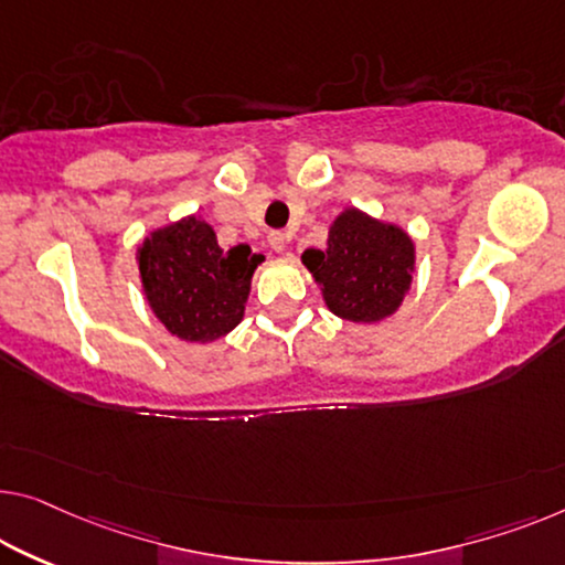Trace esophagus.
Returning a JSON list of instances; mask_svg holds the SVG:
<instances>
[{"instance_id":"1","label":"esophagus","mask_w":565,"mask_h":565,"mask_svg":"<svg viewBox=\"0 0 565 565\" xmlns=\"http://www.w3.org/2000/svg\"><path fill=\"white\" fill-rule=\"evenodd\" d=\"M268 246H271L276 254H284L286 246H289V235H286V233H271V235H268Z\"/></svg>"}]
</instances>
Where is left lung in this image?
<instances>
[{
    "instance_id": "1",
    "label": "left lung",
    "mask_w": 565,
    "mask_h": 565,
    "mask_svg": "<svg viewBox=\"0 0 565 565\" xmlns=\"http://www.w3.org/2000/svg\"><path fill=\"white\" fill-rule=\"evenodd\" d=\"M301 264L315 276L332 315L375 324L393 317L411 291L416 243L401 225L344 207L330 225L327 246L307 248Z\"/></svg>"
}]
</instances>
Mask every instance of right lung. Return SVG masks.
I'll use <instances>...</instances> for the list:
<instances>
[{"instance_id":"add662e5","label":"right lung","mask_w":565,"mask_h":565,"mask_svg":"<svg viewBox=\"0 0 565 565\" xmlns=\"http://www.w3.org/2000/svg\"><path fill=\"white\" fill-rule=\"evenodd\" d=\"M264 256L246 243L225 250L200 215L149 231L137 248L145 299L177 340L207 344L233 332L246 315L250 279Z\"/></svg>"}]
</instances>
